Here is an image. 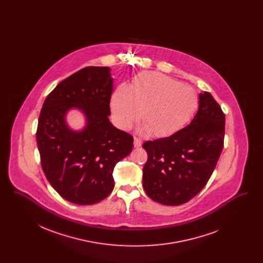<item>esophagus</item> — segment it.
Returning <instances> with one entry per match:
<instances>
[{
    "mask_svg": "<svg viewBox=\"0 0 263 263\" xmlns=\"http://www.w3.org/2000/svg\"><path fill=\"white\" fill-rule=\"evenodd\" d=\"M141 145H142V141L139 138H134V147L139 148V147H141Z\"/></svg>",
    "mask_w": 263,
    "mask_h": 263,
    "instance_id": "1",
    "label": "esophagus"
}]
</instances>
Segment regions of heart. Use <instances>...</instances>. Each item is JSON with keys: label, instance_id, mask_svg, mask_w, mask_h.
Returning a JSON list of instances; mask_svg holds the SVG:
<instances>
[{"label": "heart", "instance_id": "1", "mask_svg": "<svg viewBox=\"0 0 263 263\" xmlns=\"http://www.w3.org/2000/svg\"><path fill=\"white\" fill-rule=\"evenodd\" d=\"M115 124L128 129L137 119L152 137H166L187 124L198 107L192 88L157 72H143L129 87L115 89L110 102Z\"/></svg>", "mask_w": 263, "mask_h": 263}]
</instances>
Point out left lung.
<instances>
[{"instance_id": "1", "label": "left lung", "mask_w": 263, "mask_h": 263, "mask_svg": "<svg viewBox=\"0 0 263 263\" xmlns=\"http://www.w3.org/2000/svg\"><path fill=\"white\" fill-rule=\"evenodd\" d=\"M225 114L211 93L186 127L170 137L147 141L143 186L152 200L176 206L196 196L208 182L224 147Z\"/></svg>"}]
</instances>
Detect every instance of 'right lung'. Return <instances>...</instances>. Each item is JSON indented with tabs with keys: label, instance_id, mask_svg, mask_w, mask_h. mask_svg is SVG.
<instances>
[{
	"label": "right lung",
	"instance_id": "obj_1",
	"mask_svg": "<svg viewBox=\"0 0 263 263\" xmlns=\"http://www.w3.org/2000/svg\"><path fill=\"white\" fill-rule=\"evenodd\" d=\"M113 79L108 67H86L54 88L43 103L36 141L46 178L64 199L91 205L113 190V168L133 149V137L108 119ZM86 117L80 132L66 124L69 110Z\"/></svg>",
	"mask_w": 263,
	"mask_h": 263
}]
</instances>
